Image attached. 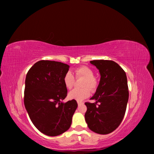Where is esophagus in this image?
Instances as JSON below:
<instances>
[{
	"instance_id": "34e87169",
	"label": "esophagus",
	"mask_w": 154,
	"mask_h": 154,
	"mask_svg": "<svg viewBox=\"0 0 154 154\" xmlns=\"http://www.w3.org/2000/svg\"><path fill=\"white\" fill-rule=\"evenodd\" d=\"M77 104H78V105L80 106V105H81V104H83L84 103H83V102H81V101H78V102H77Z\"/></svg>"
}]
</instances>
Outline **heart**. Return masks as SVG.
Segmentation results:
<instances>
[{
  "label": "heart",
  "mask_w": 154,
  "mask_h": 154,
  "mask_svg": "<svg viewBox=\"0 0 154 154\" xmlns=\"http://www.w3.org/2000/svg\"><path fill=\"white\" fill-rule=\"evenodd\" d=\"M75 76L77 78L83 77L85 79L83 83L82 89H75L71 91L68 93V97L71 100H76L81 101L87 99L91 94L90 88L92 91H95L99 86V81L94 77L93 71L87 66H81L75 69ZM75 78L73 73L71 71H67L63 77V83L65 87L68 89H71L74 85Z\"/></svg>",
  "instance_id": "b5f03b06"
}]
</instances>
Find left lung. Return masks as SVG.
I'll return each mask as SVG.
<instances>
[{"instance_id": "left-lung-1", "label": "left lung", "mask_w": 154, "mask_h": 154, "mask_svg": "<svg viewBox=\"0 0 154 154\" xmlns=\"http://www.w3.org/2000/svg\"><path fill=\"white\" fill-rule=\"evenodd\" d=\"M91 63L99 70L100 80L94 95L87 102L85 119L91 130L108 134L115 130L126 112L129 92L125 71L111 60H93ZM99 103V104H97Z\"/></svg>"}]
</instances>
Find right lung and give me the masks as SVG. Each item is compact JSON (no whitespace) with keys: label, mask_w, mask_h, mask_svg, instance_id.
I'll list each match as a JSON object with an SVG mask.
<instances>
[{"label":"right lung","mask_w":154,"mask_h":154,"mask_svg":"<svg viewBox=\"0 0 154 154\" xmlns=\"http://www.w3.org/2000/svg\"><path fill=\"white\" fill-rule=\"evenodd\" d=\"M69 66L61 62L41 60L26 74L24 103L35 128L49 136H56L69 128L77 109L75 100L63 103L67 95L63 77Z\"/></svg>","instance_id":"right-lung-1"}]
</instances>
